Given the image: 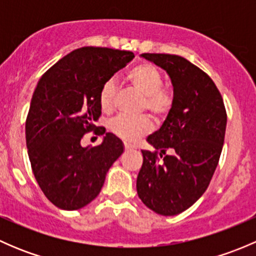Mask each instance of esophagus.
<instances>
[{
    "label": "esophagus",
    "instance_id": "esophagus-1",
    "mask_svg": "<svg viewBox=\"0 0 256 256\" xmlns=\"http://www.w3.org/2000/svg\"><path fill=\"white\" fill-rule=\"evenodd\" d=\"M134 148H135V146H134V144L125 142V150H126V151H130V150H134Z\"/></svg>",
    "mask_w": 256,
    "mask_h": 256
}]
</instances>
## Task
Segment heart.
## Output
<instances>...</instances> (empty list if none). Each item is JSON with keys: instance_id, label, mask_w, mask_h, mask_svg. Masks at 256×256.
Returning <instances> with one entry per match:
<instances>
[{"instance_id": "heart-1", "label": "heart", "mask_w": 256, "mask_h": 256, "mask_svg": "<svg viewBox=\"0 0 256 256\" xmlns=\"http://www.w3.org/2000/svg\"><path fill=\"white\" fill-rule=\"evenodd\" d=\"M128 79L135 90L144 95V109H147L154 118H162L170 112L174 102L172 94L162 88L164 80L156 66L151 64H138L134 66L128 74ZM115 102V85L112 82H106L99 92V104L104 112H110L114 109ZM152 128L147 116L128 118L118 116L109 124V130L114 135L126 142H136L141 136L146 135Z\"/></svg>"}]
</instances>
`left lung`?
<instances>
[{"label":"left lung","instance_id":"obj_1","mask_svg":"<svg viewBox=\"0 0 256 256\" xmlns=\"http://www.w3.org/2000/svg\"><path fill=\"white\" fill-rule=\"evenodd\" d=\"M141 56L164 69L171 79L174 102L161 128L147 138L160 151L142 150L136 190L147 208L177 216L194 204L218 166L224 144L226 114L223 99L207 74L187 59L172 54ZM172 151L166 154V150Z\"/></svg>","mask_w":256,"mask_h":256}]
</instances>
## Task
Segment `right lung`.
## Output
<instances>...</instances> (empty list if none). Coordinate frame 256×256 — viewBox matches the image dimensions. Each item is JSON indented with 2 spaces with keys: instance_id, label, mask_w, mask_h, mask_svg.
<instances>
[{
  "instance_id": "right-lung-1",
  "label": "right lung",
  "mask_w": 256,
  "mask_h": 256,
  "mask_svg": "<svg viewBox=\"0 0 256 256\" xmlns=\"http://www.w3.org/2000/svg\"><path fill=\"white\" fill-rule=\"evenodd\" d=\"M135 58L128 50L82 47L66 54L38 82L26 121V144L33 174L46 197L64 210H76L98 197L122 141L102 131L99 146H82L102 114L99 92ZM98 132V131H95Z\"/></svg>"
}]
</instances>
